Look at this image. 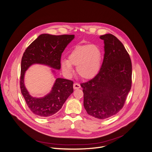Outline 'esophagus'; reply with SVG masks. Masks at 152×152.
<instances>
[{
	"mask_svg": "<svg viewBox=\"0 0 152 152\" xmlns=\"http://www.w3.org/2000/svg\"><path fill=\"white\" fill-rule=\"evenodd\" d=\"M73 87H74V89H78V88H80L81 87V86H80V84H78L77 83H75L74 84Z\"/></svg>",
	"mask_w": 152,
	"mask_h": 152,
	"instance_id": "34e87169",
	"label": "esophagus"
}]
</instances>
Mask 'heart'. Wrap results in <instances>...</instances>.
<instances>
[{
  "instance_id": "b5f03b06",
  "label": "heart",
  "mask_w": 152,
  "mask_h": 152,
  "mask_svg": "<svg viewBox=\"0 0 152 152\" xmlns=\"http://www.w3.org/2000/svg\"><path fill=\"white\" fill-rule=\"evenodd\" d=\"M102 55L100 49L95 45H78L70 52L68 60L64 59L61 65L67 74L72 72L75 66L77 72L83 79H91L99 72L101 65Z\"/></svg>"
}]
</instances>
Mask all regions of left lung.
<instances>
[{
  "mask_svg": "<svg viewBox=\"0 0 152 152\" xmlns=\"http://www.w3.org/2000/svg\"><path fill=\"white\" fill-rule=\"evenodd\" d=\"M104 41V57L98 74L81 83L87 114L99 119L116 114L125 104L132 86V63L123 44L112 34Z\"/></svg>",
  "mask_w": 152,
  "mask_h": 152,
  "instance_id": "left-lung-1",
  "label": "left lung"
}]
</instances>
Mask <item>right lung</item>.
I'll list each match as a JSON object with an SVG mask.
<instances>
[{
    "instance_id": "1",
    "label": "right lung",
    "mask_w": 152,
    "mask_h": 152,
    "mask_svg": "<svg viewBox=\"0 0 152 152\" xmlns=\"http://www.w3.org/2000/svg\"><path fill=\"white\" fill-rule=\"evenodd\" d=\"M74 38V35L42 34L29 45L23 55L20 74L21 92L30 111L39 117L53 115L61 109L66 100L73 93L74 82L58 78L50 94L43 98H34L29 95L24 86L25 72L30 66L35 64L46 65L60 69L62 54Z\"/></svg>"
}]
</instances>
